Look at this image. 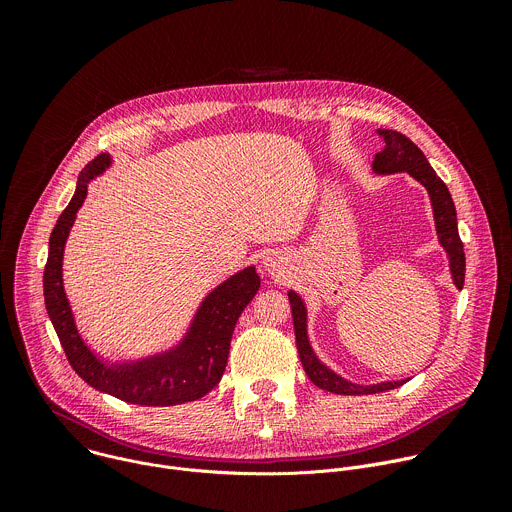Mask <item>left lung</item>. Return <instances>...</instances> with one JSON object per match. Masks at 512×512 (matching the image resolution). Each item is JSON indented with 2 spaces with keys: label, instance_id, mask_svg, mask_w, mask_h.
Listing matches in <instances>:
<instances>
[{
  "label": "left lung",
  "instance_id": "obj_1",
  "mask_svg": "<svg viewBox=\"0 0 512 512\" xmlns=\"http://www.w3.org/2000/svg\"><path fill=\"white\" fill-rule=\"evenodd\" d=\"M381 137V152L375 156L373 168L379 174H393V172H409L417 182H421L433 204V216H435V227L437 235H440V243L450 255V267L454 275V283L462 289L464 277H466V255H464V245L458 235V221H456V206L450 196L448 186L442 182V178L435 174V170L429 166L425 160L423 152L417 148V145L403 133L393 131V129H379ZM289 304H291V316H294V332H296V344H298V354L304 364V371L310 377V381L330 393L336 395H373V393H383L389 389L401 387L405 381H395V383H381V385H354L332 371H328L324 364L316 358V354L310 348L308 334H306V308L304 302L289 291Z\"/></svg>",
  "mask_w": 512,
  "mask_h": 512
}]
</instances>
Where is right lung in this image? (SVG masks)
<instances>
[{"label": "right lung", "instance_id": "obj_1", "mask_svg": "<svg viewBox=\"0 0 512 512\" xmlns=\"http://www.w3.org/2000/svg\"><path fill=\"white\" fill-rule=\"evenodd\" d=\"M109 164V154H101L83 168L75 196L52 229L48 261L44 267L46 312L70 367L91 387L133 405L166 407L196 401L221 381L235 324L247 304L255 298L261 279L255 267H247L223 285H218L202 302L192 330L178 350L137 364H125V367H105L85 346L75 320H72L62 287V253L77 210L87 196V182L101 174Z\"/></svg>", "mask_w": 512, "mask_h": 512}]
</instances>
